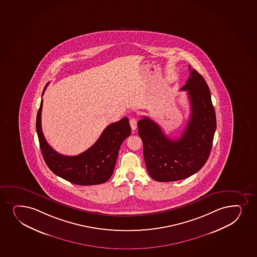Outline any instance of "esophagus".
Masks as SVG:
<instances>
[{
    "mask_svg": "<svg viewBox=\"0 0 257 257\" xmlns=\"http://www.w3.org/2000/svg\"><path fill=\"white\" fill-rule=\"evenodd\" d=\"M131 128L133 132H135L137 129V119L135 118H132L130 119Z\"/></svg>",
    "mask_w": 257,
    "mask_h": 257,
    "instance_id": "obj_1",
    "label": "esophagus"
}]
</instances>
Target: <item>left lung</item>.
I'll use <instances>...</instances> for the list:
<instances>
[{"instance_id": "8db88e82", "label": "left lung", "mask_w": 257, "mask_h": 257, "mask_svg": "<svg viewBox=\"0 0 257 257\" xmlns=\"http://www.w3.org/2000/svg\"><path fill=\"white\" fill-rule=\"evenodd\" d=\"M189 78L181 90H186L191 114L181 136L171 139L159 124L149 117L138 122L144 145L145 165L155 181H175L198 172L208 159L217 127L216 113L208 85L190 65Z\"/></svg>"}]
</instances>
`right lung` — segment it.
<instances>
[{
    "label": "right lung",
    "instance_id": "1",
    "mask_svg": "<svg viewBox=\"0 0 257 257\" xmlns=\"http://www.w3.org/2000/svg\"><path fill=\"white\" fill-rule=\"evenodd\" d=\"M42 106L41 100L37 113L36 130L40 150L49 169L61 178L81 186L101 184L108 181L113 172L121 145L131 135L128 118L109 124L90 148L70 157L59 154L46 142L41 127Z\"/></svg>",
    "mask_w": 257,
    "mask_h": 257
}]
</instances>
